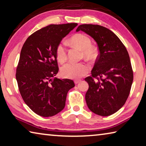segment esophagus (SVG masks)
<instances>
[{
  "instance_id": "obj_1",
  "label": "esophagus",
  "mask_w": 146,
  "mask_h": 146,
  "mask_svg": "<svg viewBox=\"0 0 146 146\" xmlns=\"http://www.w3.org/2000/svg\"><path fill=\"white\" fill-rule=\"evenodd\" d=\"M80 81H81L80 80H75V81H74V82H75V84H78L79 82H80Z\"/></svg>"
}]
</instances>
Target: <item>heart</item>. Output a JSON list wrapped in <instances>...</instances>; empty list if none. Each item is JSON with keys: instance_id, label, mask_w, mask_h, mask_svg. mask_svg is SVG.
I'll return each instance as SVG.
<instances>
[{"instance_id": "1", "label": "heart", "mask_w": 146, "mask_h": 146, "mask_svg": "<svg viewBox=\"0 0 146 146\" xmlns=\"http://www.w3.org/2000/svg\"><path fill=\"white\" fill-rule=\"evenodd\" d=\"M70 42L74 45L82 49L83 56L88 60H91L95 57L96 49L91 46L90 38L85 34H76L70 38ZM56 55L58 61L63 63L67 60V49L64 42L59 43L56 48ZM88 66L82 62H70L65 64L61 68L60 73L62 76L67 78L76 79L82 77L88 73Z\"/></svg>"}]
</instances>
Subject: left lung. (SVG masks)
I'll return each instance as SVG.
<instances>
[{"label": "left lung", "instance_id": "obj_1", "mask_svg": "<svg viewBox=\"0 0 146 146\" xmlns=\"http://www.w3.org/2000/svg\"><path fill=\"white\" fill-rule=\"evenodd\" d=\"M79 31L91 36L99 50L91 76L85 78L89 84L86 104L95 114L110 116L124 105L129 95L133 73L129 54L119 38L105 27L82 24Z\"/></svg>", "mask_w": 146, "mask_h": 146}]
</instances>
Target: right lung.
<instances>
[{"instance_id": "1", "label": "right lung", "mask_w": 146, "mask_h": 146, "mask_svg": "<svg viewBox=\"0 0 146 146\" xmlns=\"http://www.w3.org/2000/svg\"><path fill=\"white\" fill-rule=\"evenodd\" d=\"M76 23L51 24L27 38L22 48L16 79L27 106L42 117H52L65 107L68 91L75 86L70 79H52L58 71L56 48Z\"/></svg>"}]
</instances>
